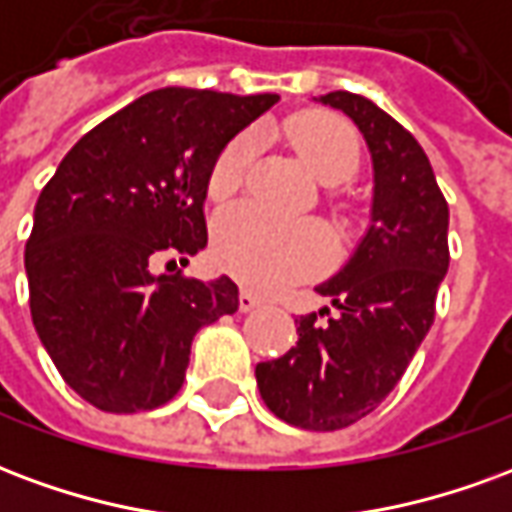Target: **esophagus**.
Returning a JSON list of instances; mask_svg holds the SVG:
<instances>
[{
  "mask_svg": "<svg viewBox=\"0 0 512 512\" xmlns=\"http://www.w3.org/2000/svg\"><path fill=\"white\" fill-rule=\"evenodd\" d=\"M260 304H263V301L257 299L255 293H249V290H241V293H238V310L241 312H252L255 307H260Z\"/></svg>",
  "mask_w": 512,
  "mask_h": 512,
  "instance_id": "obj_1",
  "label": "esophagus"
}]
</instances>
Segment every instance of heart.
<instances>
[{
  "instance_id": "obj_1",
  "label": "heart",
  "mask_w": 512,
  "mask_h": 512,
  "mask_svg": "<svg viewBox=\"0 0 512 512\" xmlns=\"http://www.w3.org/2000/svg\"><path fill=\"white\" fill-rule=\"evenodd\" d=\"M285 136L312 175L329 186L354 178L359 169V136L343 117L321 112L290 117ZM255 153L257 134L252 131L224 147L208 172L211 200H230L244 186ZM213 257L219 268L249 288L277 290L326 268L332 260V238L318 222L282 219L257 205H238L213 224Z\"/></svg>"
}]
</instances>
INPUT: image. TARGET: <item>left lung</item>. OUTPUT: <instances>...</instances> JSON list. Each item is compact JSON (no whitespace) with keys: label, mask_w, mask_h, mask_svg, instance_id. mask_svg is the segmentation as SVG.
<instances>
[{"label":"left lung","mask_w":512,"mask_h":512,"mask_svg":"<svg viewBox=\"0 0 512 512\" xmlns=\"http://www.w3.org/2000/svg\"><path fill=\"white\" fill-rule=\"evenodd\" d=\"M343 109L373 156V213L365 238L337 277L332 299L296 321L299 343L255 367L260 397L304 430H340L376 411L425 340L447 266L450 208L414 136L365 95H321Z\"/></svg>","instance_id":"left-lung-1"}]
</instances>
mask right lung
<instances>
[{
	"instance_id": "1",
	"label": "right lung",
	"mask_w": 512,
	"mask_h": 512,
	"mask_svg": "<svg viewBox=\"0 0 512 512\" xmlns=\"http://www.w3.org/2000/svg\"><path fill=\"white\" fill-rule=\"evenodd\" d=\"M277 101L153 90L87 131L40 191L24 252L32 323L65 384L95 408L164 406L183 386L194 334L238 310L233 279L150 266L205 249L213 161Z\"/></svg>"
}]
</instances>
